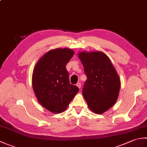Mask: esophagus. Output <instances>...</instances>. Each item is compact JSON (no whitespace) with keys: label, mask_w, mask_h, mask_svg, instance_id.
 Segmentation results:
<instances>
[{"label":"esophagus","mask_w":147,"mask_h":147,"mask_svg":"<svg viewBox=\"0 0 147 147\" xmlns=\"http://www.w3.org/2000/svg\"><path fill=\"white\" fill-rule=\"evenodd\" d=\"M76 86L78 87L79 88H81V83H80V82H78V83H77V84H76Z\"/></svg>","instance_id":"esophagus-1"}]
</instances>
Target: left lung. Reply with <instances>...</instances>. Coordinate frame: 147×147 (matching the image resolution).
<instances>
[{"label":"left lung","mask_w":147,"mask_h":147,"mask_svg":"<svg viewBox=\"0 0 147 147\" xmlns=\"http://www.w3.org/2000/svg\"><path fill=\"white\" fill-rule=\"evenodd\" d=\"M78 57L87 80L83 95L89 109L102 114L112 107L118 98L121 81L110 59L102 52H82Z\"/></svg>","instance_id":"8db88e82"}]
</instances>
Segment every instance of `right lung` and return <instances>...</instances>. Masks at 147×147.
I'll return each mask as SVG.
<instances>
[{
  "label": "right lung",
  "mask_w": 147,
  "mask_h": 147,
  "mask_svg": "<svg viewBox=\"0 0 147 147\" xmlns=\"http://www.w3.org/2000/svg\"><path fill=\"white\" fill-rule=\"evenodd\" d=\"M74 52L70 49L47 52L37 62L32 76L33 91L40 104L52 113L64 111L78 92L71 85L65 67Z\"/></svg>",
  "instance_id": "right-lung-1"
}]
</instances>
